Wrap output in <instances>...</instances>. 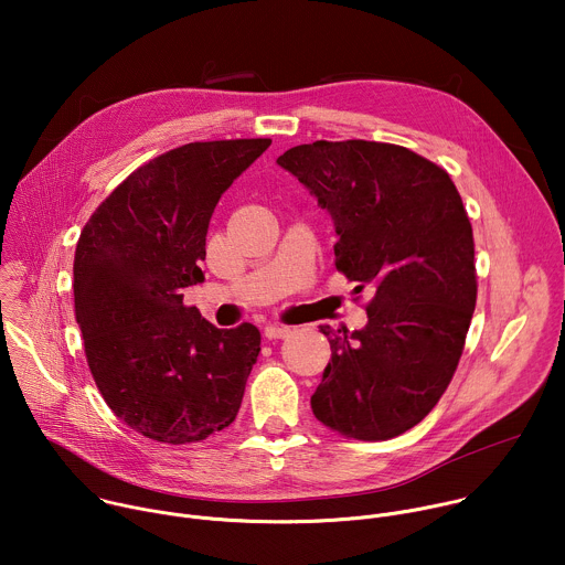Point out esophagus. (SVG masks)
<instances>
[{
    "instance_id": "obj_1",
    "label": "esophagus",
    "mask_w": 565,
    "mask_h": 565,
    "mask_svg": "<svg viewBox=\"0 0 565 565\" xmlns=\"http://www.w3.org/2000/svg\"><path fill=\"white\" fill-rule=\"evenodd\" d=\"M264 335H266L268 340H281V338H288V335H290V329H288V327H281V324H268L266 331H264Z\"/></svg>"
}]
</instances>
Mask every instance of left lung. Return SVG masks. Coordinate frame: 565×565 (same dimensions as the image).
Segmentation results:
<instances>
[{"label": "left lung", "mask_w": 565, "mask_h": 565, "mask_svg": "<svg viewBox=\"0 0 565 565\" xmlns=\"http://www.w3.org/2000/svg\"><path fill=\"white\" fill-rule=\"evenodd\" d=\"M333 218L335 266L373 290L360 331L319 327L331 362L310 397L358 440L416 427L458 366L476 306L473 234L445 170L407 147L317 140L277 158Z\"/></svg>", "instance_id": "8db88e82"}]
</instances>
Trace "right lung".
Returning <instances> with one entry per match:
<instances>
[{
    "instance_id": "1",
    "label": "right lung",
    "mask_w": 565,
    "mask_h": 565,
    "mask_svg": "<svg viewBox=\"0 0 565 565\" xmlns=\"http://www.w3.org/2000/svg\"><path fill=\"white\" fill-rule=\"evenodd\" d=\"M270 138L190 142L129 174L75 246L73 297L92 375L138 434L188 445L232 425L262 351L253 324L216 329L183 288L203 281L221 194Z\"/></svg>"
}]
</instances>
